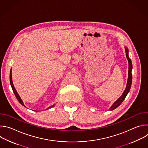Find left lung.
Listing matches in <instances>:
<instances>
[{
    "label": "left lung",
    "instance_id": "obj_1",
    "mask_svg": "<svg viewBox=\"0 0 148 148\" xmlns=\"http://www.w3.org/2000/svg\"><path fill=\"white\" fill-rule=\"evenodd\" d=\"M125 53H126V58H127L128 60V63H129V70H128V81H127V84H126V88L121 95L112 105L111 107L110 108V110L112 111L116 108L118 106L121 104V103L125 99V97L127 95L128 92H130L131 87V84H132V61L131 58L128 56V49L125 47Z\"/></svg>",
    "mask_w": 148,
    "mask_h": 148
}]
</instances>
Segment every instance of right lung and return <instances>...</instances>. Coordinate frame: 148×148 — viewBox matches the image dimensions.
I'll use <instances>...</instances> for the list:
<instances>
[{"instance_id": "1", "label": "right lung", "mask_w": 148, "mask_h": 148, "mask_svg": "<svg viewBox=\"0 0 148 148\" xmlns=\"http://www.w3.org/2000/svg\"><path fill=\"white\" fill-rule=\"evenodd\" d=\"M10 85H11L12 88V90H13V92H14V95H15V96H16V97L17 99L18 100V101L21 104H22V105H23V106L25 107V105H24V103H23V102L22 100L21 99L20 97H19V95H18V93L17 92V91H16V89L14 88V86H13V81H12V69L10 70ZM54 105H55V104H54V105H51V106H50V107H49V108H47L46 110L50 109V108H52V107H54Z\"/></svg>"}]
</instances>
